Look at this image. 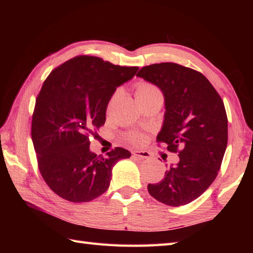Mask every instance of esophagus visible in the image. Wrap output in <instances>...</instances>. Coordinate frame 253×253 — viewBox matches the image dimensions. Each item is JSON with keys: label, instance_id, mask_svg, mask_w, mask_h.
Wrapping results in <instances>:
<instances>
[{"label": "esophagus", "instance_id": "34e87169", "mask_svg": "<svg viewBox=\"0 0 253 253\" xmlns=\"http://www.w3.org/2000/svg\"><path fill=\"white\" fill-rule=\"evenodd\" d=\"M132 154L136 155V157L140 159H150L151 158V153L148 151H142V150H133Z\"/></svg>", "mask_w": 253, "mask_h": 253}]
</instances>
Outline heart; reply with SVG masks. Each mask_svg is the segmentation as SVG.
<instances>
[{"mask_svg":"<svg viewBox=\"0 0 253 253\" xmlns=\"http://www.w3.org/2000/svg\"><path fill=\"white\" fill-rule=\"evenodd\" d=\"M155 93H160L159 89L155 87V85L149 84V83H139L137 84V89H136V98L137 99H140V98H146V96L149 95H152ZM113 103V99L110 102V106ZM130 140L132 142H141L142 140V137L141 136H138V135H133L130 137Z\"/></svg>","mask_w":253,"mask_h":253,"instance_id":"b5f03b06","label":"heart"}]
</instances>
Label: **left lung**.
Listing matches in <instances>:
<instances>
[{"mask_svg":"<svg viewBox=\"0 0 253 253\" xmlns=\"http://www.w3.org/2000/svg\"><path fill=\"white\" fill-rule=\"evenodd\" d=\"M137 76L162 91L165 113L157 139L179 158L162 180L148 185V191L166 206L190 203L211 186L221 168L228 135L223 101L201 73L179 64H152Z\"/></svg>","mask_w":253,"mask_h":253,"instance_id":"1","label":"left lung"}]
</instances>
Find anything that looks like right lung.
I'll use <instances>...</instances> for the list:
<instances>
[{"label": "right lung", "mask_w": 253, "mask_h": 253, "mask_svg": "<svg viewBox=\"0 0 253 253\" xmlns=\"http://www.w3.org/2000/svg\"><path fill=\"white\" fill-rule=\"evenodd\" d=\"M138 67L114 65L95 56H76L56 67L36 100L31 138L44 181L71 202H88L110 187L112 170L131 153L115 148L107 157L90 150V135L104 125L117 87Z\"/></svg>", "instance_id": "1"}]
</instances>
